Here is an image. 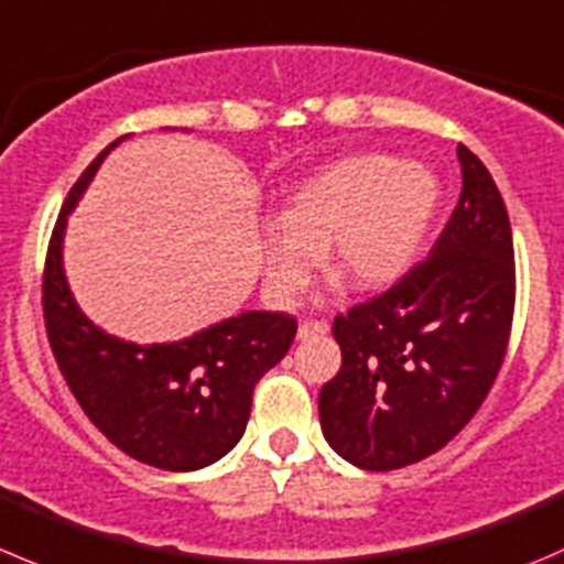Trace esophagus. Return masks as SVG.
I'll use <instances>...</instances> for the list:
<instances>
[{
  "label": "esophagus",
  "mask_w": 564,
  "mask_h": 564,
  "mask_svg": "<svg viewBox=\"0 0 564 564\" xmlns=\"http://www.w3.org/2000/svg\"><path fill=\"white\" fill-rule=\"evenodd\" d=\"M327 322L325 319H303L300 322V327H297V338H316V336H325L327 333Z\"/></svg>",
  "instance_id": "esophagus-1"
}]
</instances>
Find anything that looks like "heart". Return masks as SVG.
Instances as JSON below:
<instances>
[{"label": "heart", "mask_w": 564, "mask_h": 564, "mask_svg": "<svg viewBox=\"0 0 564 564\" xmlns=\"http://www.w3.org/2000/svg\"><path fill=\"white\" fill-rule=\"evenodd\" d=\"M441 204L438 176L388 154L338 160L305 178L264 237L267 286L292 303L319 270L358 292L399 281L419 259Z\"/></svg>", "instance_id": "b5f03b06"}]
</instances>
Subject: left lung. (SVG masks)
<instances>
[{"mask_svg":"<svg viewBox=\"0 0 564 564\" xmlns=\"http://www.w3.org/2000/svg\"><path fill=\"white\" fill-rule=\"evenodd\" d=\"M463 189L427 259L333 319L341 369L319 391L327 444L366 471L444 449L482 408L507 355L516 253L488 167L457 145Z\"/></svg>","mask_w":564,"mask_h":564,"instance_id":"1","label":"left lung"}]
</instances>
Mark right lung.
I'll use <instances>...</instances> for the list:
<instances>
[{
  "mask_svg": "<svg viewBox=\"0 0 564 564\" xmlns=\"http://www.w3.org/2000/svg\"><path fill=\"white\" fill-rule=\"evenodd\" d=\"M70 187L43 267V322L54 360L87 419L134 460L162 471H195L237 446L253 388L297 336V319L248 311L184 341H120L79 311L63 272V231L109 149Z\"/></svg>",
  "mask_w": 564,
  "mask_h": 564,
  "instance_id": "obj_1",
  "label": "right lung"
}]
</instances>
